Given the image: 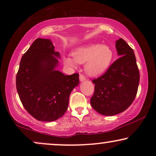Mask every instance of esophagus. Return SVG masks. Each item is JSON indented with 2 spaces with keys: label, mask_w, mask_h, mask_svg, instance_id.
I'll return each instance as SVG.
<instances>
[{
  "label": "esophagus",
  "mask_w": 156,
  "mask_h": 156,
  "mask_svg": "<svg viewBox=\"0 0 156 156\" xmlns=\"http://www.w3.org/2000/svg\"><path fill=\"white\" fill-rule=\"evenodd\" d=\"M79 79H80V81L83 82V81H84V80H86V78H85V76H83V75L80 74V76H79Z\"/></svg>",
  "instance_id": "34e87169"
}]
</instances>
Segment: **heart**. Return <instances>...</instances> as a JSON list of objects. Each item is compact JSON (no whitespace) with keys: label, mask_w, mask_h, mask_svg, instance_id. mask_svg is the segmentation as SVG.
<instances>
[{"label":"heart","mask_w":156,"mask_h":156,"mask_svg":"<svg viewBox=\"0 0 156 156\" xmlns=\"http://www.w3.org/2000/svg\"><path fill=\"white\" fill-rule=\"evenodd\" d=\"M73 56H65L64 63L70 67H76V62L85 64V72L92 77L100 76L108 70L112 63L114 53L109 46L100 44H88L77 48Z\"/></svg>","instance_id":"b5f03b06"}]
</instances>
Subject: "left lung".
<instances>
[{"label": "left lung", "mask_w": 156, "mask_h": 156, "mask_svg": "<svg viewBox=\"0 0 156 156\" xmlns=\"http://www.w3.org/2000/svg\"><path fill=\"white\" fill-rule=\"evenodd\" d=\"M116 49L120 57L103 76L92 80L94 92L91 105L105 116H114L126 110L135 99L139 83V71L133 49L121 38L116 41Z\"/></svg>", "instance_id": "8db88e82"}]
</instances>
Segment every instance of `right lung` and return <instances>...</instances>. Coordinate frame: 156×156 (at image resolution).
Instances as JSON below:
<instances>
[{
	"label": "right lung",
	"mask_w": 156,
	"mask_h": 156,
	"mask_svg": "<svg viewBox=\"0 0 156 156\" xmlns=\"http://www.w3.org/2000/svg\"><path fill=\"white\" fill-rule=\"evenodd\" d=\"M51 39H37L23 55L16 87L26 110L39 121L52 122L67 110L70 93L79 84L78 73L57 70L60 54Z\"/></svg>",
	"instance_id": "add662e5"
}]
</instances>
